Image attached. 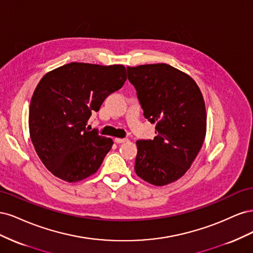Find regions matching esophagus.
Listing matches in <instances>:
<instances>
[{"instance_id": "1", "label": "esophagus", "mask_w": 253, "mask_h": 253, "mask_svg": "<svg viewBox=\"0 0 253 253\" xmlns=\"http://www.w3.org/2000/svg\"><path fill=\"white\" fill-rule=\"evenodd\" d=\"M114 141L116 143H124V142H126L127 139L126 138H115Z\"/></svg>"}]
</instances>
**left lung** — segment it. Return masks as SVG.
Here are the masks:
<instances>
[{
	"label": "left lung",
	"instance_id": "1",
	"mask_svg": "<svg viewBox=\"0 0 253 253\" xmlns=\"http://www.w3.org/2000/svg\"><path fill=\"white\" fill-rule=\"evenodd\" d=\"M143 116L155 124L154 139L137 140L135 172L154 186L179 179L192 165L206 137L203 94L189 75L169 64L126 67Z\"/></svg>",
	"mask_w": 253,
	"mask_h": 253
}]
</instances>
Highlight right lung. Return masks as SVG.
<instances>
[{"mask_svg": "<svg viewBox=\"0 0 253 253\" xmlns=\"http://www.w3.org/2000/svg\"><path fill=\"white\" fill-rule=\"evenodd\" d=\"M126 80L124 65L79 62L43 76L30 101L28 124L37 154L51 174L76 182L97 172L113 140L87 131L86 122Z\"/></svg>", "mask_w": 253, "mask_h": 253, "instance_id": "obj_1", "label": "right lung"}]
</instances>
